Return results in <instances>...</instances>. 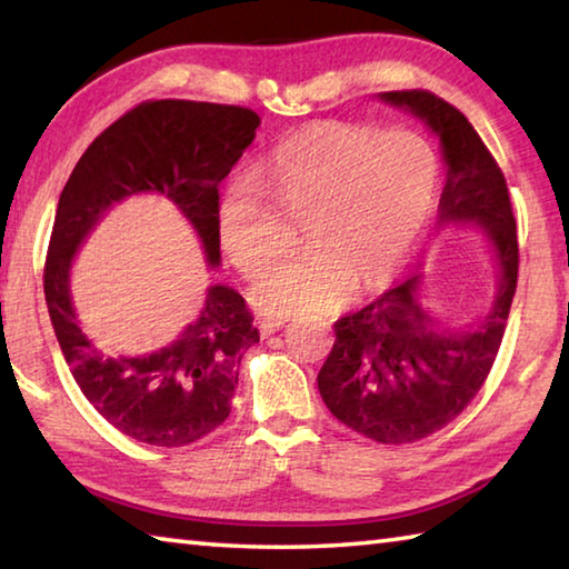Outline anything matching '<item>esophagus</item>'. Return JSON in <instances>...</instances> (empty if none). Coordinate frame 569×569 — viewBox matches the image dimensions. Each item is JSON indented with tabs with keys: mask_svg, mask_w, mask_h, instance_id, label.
<instances>
[{
	"mask_svg": "<svg viewBox=\"0 0 569 569\" xmlns=\"http://www.w3.org/2000/svg\"><path fill=\"white\" fill-rule=\"evenodd\" d=\"M283 323L286 321H281V319H263L261 323H258V329H261V336H271L276 331H281Z\"/></svg>",
	"mask_w": 569,
	"mask_h": 569,
	"instance_id": "34e87169",
	"label": "esophagus"
}]
</instances>
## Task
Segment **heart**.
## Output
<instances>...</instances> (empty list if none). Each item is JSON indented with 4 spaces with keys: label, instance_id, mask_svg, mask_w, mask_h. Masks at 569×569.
I'll return each mask as SVG.
<instances>
[{
    "label": "heart",
    "instance_id": "heart-1",
    "mask_svg": "<svg viewBox=\"0 0 569 569\" xmlns=\"http://www.w3.org/2000/svg\"><path fill=\"white\" fill-rule=\"evenodd\" d=\"M266 180L286 213L306 218V253L250 286V303L283 319L331 311L353 288L379 291L401 271L435 210L439 158L419 132L323 120L271 152ZM268 190L236 176L218 198L220 248L246 276L273 258Z\"/></svg>",
    "mask_w": 569,
    "mask_h": 569
}]
</instances>
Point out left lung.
<instances>
[{"label": "left lung", "mask_w": 569, "mask_h": 569, "mask_svg": "<svg viewBox=\"0 0 569 569\" xmlns=\"http://www.w3.org/2000/svg\"><path fill=\"white\" fill-rule=\"evenodd\" d=\"M379 98L417 114L439 134L447 160L439 228H485L499 263L495 303L467 329H439L421 303V276H409L333 323V349L319 371L326 407L366 439L411 445L455 421L485 387L515 298L519 246L507 180L465 114L427 90Z\"/></svg>", "instance_id": "8db88e82"}]
</instances>
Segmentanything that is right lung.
<instances>
[{
	"label": "right lung",
	"mask_w": 569,
	"mask_h": 569,
	"mask_svg": "<svg viewBox=\"0 0 569 569\" xmlns=\"http://www.w3.org/2000/svg\"><path fill=\"white\" fill-rule=\"evenodd\" d=\"M261 118L238 104L148 100L92 140L57 203L44 261V298L77 387L114 429L152 447H186L228 419L238 366L258 343L243 296L210 286L200 316L176 341L146 356H104L77 321L70 266L108 210L128 196L160 192L220 263L218 186L253 142Z\"/></svg>",
	"instance_id": "right-lung-1"
}]
</instances>
